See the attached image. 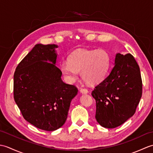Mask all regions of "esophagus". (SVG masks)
Listing matches in <instances>:
<instances>
[{"label":"esophagus","instance_id":"obj_1","mask_svg":"<svg viewBox=\"0 0 153 153\" xmlns=\"http://www.w3.org/2000/svg\"><path fill=\"white\" fill-rule=\"evenodd\" d=\"M80 92L83 94H87V93H88V90H87V89L82 88L80 89Z\"/></svg>","mask_w":153,"mask_h":153}]
</instances>
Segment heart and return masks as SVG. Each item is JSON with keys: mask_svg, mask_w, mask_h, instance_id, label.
Here are the masks:
<instances>
[{"mask_svg": "<svg viewBox=\"0 0 153 153\" xmlns=\"http://www.w3.org/2000/svg\"><path fill=\"white\" fill-rule=\"evenodd\" d=\"M110 63V55L105 50L78 49L70 55L68 62L60 64V70L68 83H74L77 72L80 71V76L85 82L95 85L104 79Z\"/></svg>", "mask_w": 153, "mask_h": 153, "instance_id": "1", "label": "heart"}]
</instances>
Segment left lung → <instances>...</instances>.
Wrapping results in <instances>:
<instances>
[{
	"label": "left lung",
	"instance_id": "1",
	"mask_svg": "<svg viewBox=\"0 0 153 153\" xmlns=\"http://www.w3.org/2000/svg\"><path fill=\"white\" fill-rule=\"evenodd\" d=\"M139 66L131 54H116L110 74L91 95L96 100L95 118L106 128H115L134 114L142 96Z\"/></svg>",
	"mask_w": 153,
	"mask_h": 153
}]
</instances>
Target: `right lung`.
<instances>
[{"mask_svg":"<svg viewBox=\"0 0 153 153\" xmlns=\"http://www.w3.org/2000/svg\"><path fill=\"white\" fill-rule=\"evenodd\" d=\"M57 47L54 44L36 45L19 63L14 75V99L24 118L48 131L64 124L70 102L78 91L61 79L60 70L55 65Z\"/></svg>","mask_w":153,"mask_h":153,"instance_id":"right-lung-1","label":"right lung"}]
</instances>
